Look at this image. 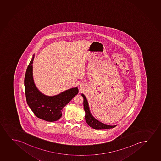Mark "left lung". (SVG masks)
Wrapping results in <instances>:
<instances>
[{
	"mask_svg": "<svg viewBox=\"0 0 161 161\" xmlns=\"http://www.w3.org/2000/svg\"><path fill=\"white\" fill-rule=\"evenodd\" d=\"M82 96L84 98V108L85 111V120L86 123L88 124V125L91 128L95 129H111L114 128L116 125H108L102 123L101 122L97 120L93 117L91 114L88 106V102L86 99V97L84 94H81Z\"/></svg>",
	"mask_w": 161,
	"mask_h": 161,
	"instance_id": "1",
	"label": "left lung"
}]
</instances>
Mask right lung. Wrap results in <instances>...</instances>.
<instances>
[{"label": "right lung", "instance_id": "obj_1", "mask_svg": "<svg viewBox=\"0 0 161 161\" xmlns=\"http://www.w3.org/2000/svg\"><path fill=\"white\" fill-rule=\"evenodd\" d=\"M34 55L27 68L24 85L27 103L36 117L46 121H57L61 118L63 108L79 92L77 87L71 88L54 96L43 95L34 83L32 63Z\"/></svg>", "mask_w": 161, "mask_h": 161}]
</instances>
